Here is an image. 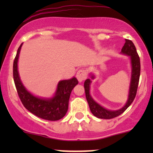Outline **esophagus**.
I'll list each match as a JSON object with an SVG mask.
<instances>
[{"label": "esophagus", "mask_w": 153, "mask_h": 153, "mask_svg": "<svg viewBox=\"0 0 153 153\" xmlns=\"http://www.w3.org/2000/svg\"><path fill=\"white\" fill-rule=\"evenodd\" d=\"M88 76V71L85 69H80L77 72L76 77L78 78L79 82L83 81L84 80H85Z\"/></svg>", "instance_id": "obj_1"}]
</instances>
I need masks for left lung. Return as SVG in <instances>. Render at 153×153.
Segmentation results:
<instances>
[{
  "label": "left lung",
  "mask_w": 153,
  "mask_h": 153,
  "mask_svg": "<svg viewBox=\"0 0 153 153\" xmlns=\"http://www.w3.org/2000/svg\"><path fill=\"white\" fill-rule=\"evenodd\" d=\"M121 52L123 54H127L128 56H130L131 64V78L130 87H129V97H128L127 103H126L124 107L117 111H111L100 106L92 99L90 95V91H90V84L91 82L90 79H87L84 82L85 97H86L87 101L88 103L89 107H90L91 111L95 117H98V118L110 119L115 118V117L121 115L122 113H124V111L127 109L128 107L130 106L131 103L134 101L135 96H136L140 75V57H139L137 52L136 47H135L134 43L129 39H125V44L123 46ZM91 78L94 79V75Z\"/></svg>",
  "instance_id": "left-lung-1"
}]
</instances>
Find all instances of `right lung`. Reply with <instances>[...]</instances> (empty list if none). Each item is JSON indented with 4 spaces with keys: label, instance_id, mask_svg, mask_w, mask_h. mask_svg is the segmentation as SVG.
I'll return each mask as SVG.
<instances>
[{
    "label": "right lung",
    "instance_id": "right-lung-1",
    "mask_svg": "<svg viewBox=\"0 0 153 153\" xmlns=\"http://www.w3.org/2000/svg\"><path fill=\"white\" fill-rule=\"evenodd\" d=\"M22 44L19 47L13 61V75L19 97L24 106L33 114L49 121H57L66 114L71 91L78 83L76 78L59 82L53 98L49 99L36 97L30 94L23 85L18 72L19 56Z\"/></svg>",
    "mask_w": 153,
    "mask_h": 153
}]
</instances>
